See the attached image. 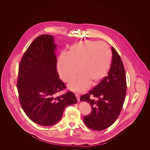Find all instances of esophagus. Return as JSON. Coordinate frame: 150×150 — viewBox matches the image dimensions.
Returning <instances> with one entry per match:
<instances>
[{
	"label": "esophagus",
	"instance_id": "esophagus-1",
	"mask_svg": "<svg viewBox=\"0 0 150 150\" xmlns=\"http://www.w3.org/2000/svg\"><path fill=\"white\" fill-rule=\"evenodd\" d=\"M75 96H76V97L78 100L79 101V100H80V96L78 94H75Z\"/></svg>",
	"mask_w": 150,
	"mask_h": 150
}]
</instances>
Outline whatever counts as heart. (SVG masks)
Segmentation results:
<instances>
[{
  "mask_svg": "<svg viewBox=\"0 0 150 150\" xmlns=\"http://www.w3.org/2000/svg\"><path fill=\"white\" fill-rule=\"evenodd\" d=\"M112 61V52L106 43L86 40L72 45L66 53L60 54L57 62L59 76L72 92H85L91 83L101 81L108 71Z\"/></svg>",
  "mask_w": 150,
  "mask_h": 150,
  "instance_id": "1",
  "label": "heart"
}]
</instances>
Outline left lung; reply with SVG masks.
<instances>
[{"label": "left lung", "instance_id": "8db88e82", "mask_svg": "<svg viewBox=\"0 0 150 150\" xmlns=\"http://www.w3.org/2000/svg\"><path fill=\"white\" fill-rule=\"evenodd\" d=\"M111 49L112 59L108 75L93 90L80 97L81 101H86L91 106L92 111L84 116V122L89 128L94 130H104L116 121L125 98L127 81L124 67L117 51L113 47ZM91 95L98 100H91Z\"/></svg>", "mask_w": 150, "mask_h": 150}]
</instances>
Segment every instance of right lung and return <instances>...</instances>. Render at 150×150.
Returning <instances> with one entry per match:
<instances>
[{"mask_svg": "<svg viewBox=\"0 0 150 150\" xmlns=\"http://www.w3.org/2000/svg\"><path fill=\"white\" fill-rule=\"evenodd\" d=\"M50 35H42L29 45L19 65L17 88L25 113L31 121L52 126L61 120L64 108L77 102L68 92L57 96L66 88L57 70L56 45Z\"/></svg>", "mask_w": 150, "mask_h": 150, "instance_id": "1", "label": "right lung"}]
</instances>
